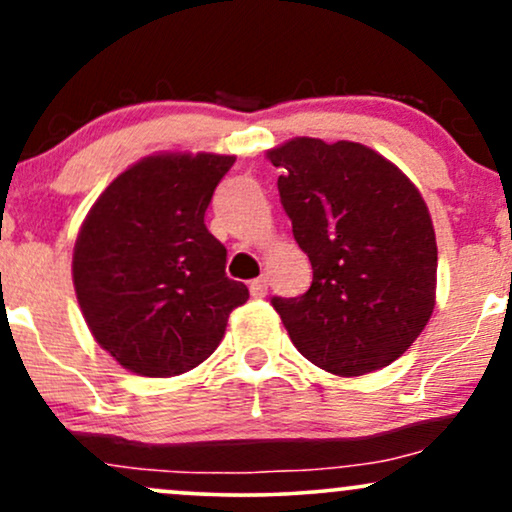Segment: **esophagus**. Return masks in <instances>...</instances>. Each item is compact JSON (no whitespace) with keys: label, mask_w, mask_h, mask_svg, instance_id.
Masks as SVG:
<instances>
[{"label":"esophagus","mask_w":512,"mask_h":512,"mask_svg":"<svg viewBox=\"0 0 512 512\" xmlns=\"http://www.w3.org/2000/svg\"><path fill=\"white\" fill-rule=\"evenodd\" d=\"M267 289H269V284H267V279H264V276H260V279H255V281H250L252 298H264V296H267Z\"/></svg>","instance_id":"34e87169"}]
</instances>
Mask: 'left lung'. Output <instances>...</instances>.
I'll list each match as a JSON object with an SVG mask.
<instances>
[{
  "label": "left lung",
  "mask_w": 512,
  "mask_h": 512,
  "mask_svg": "<svg viewBox=\"0 0 512 512\" xmlns=\"http://www.w3.org/2000/svg\"><path fill=\"white\" fill-rule=\"evenodd\" d=\"M313 284L272 298L293 346L351 378L397 361L436 305L438 248L424 197L378 151L296 137L267 151Z\"/></svg>",
  "instance_id": "left-lung-1"
}]
</instances>
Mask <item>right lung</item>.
I'll return each instance as SVG.
<instances>
[{"mask_svg": "<svg viewBox=\"0 0 512 512\" xmlns=\"http://www.w3.org/2000/svg\"><path fill=\"white\" fill-rule=\"evenodd\" d=\"M236 158L158 154L105 187L74 245V289L96 342L146 378L214 354L228 315L250 298L226 276V248L204 214Z\"/></svg>", "mask_w": 512, "mask_h": 512, "instance_id": "right-lung-1", "label": "right lung"}]
</instances>
